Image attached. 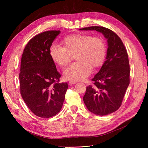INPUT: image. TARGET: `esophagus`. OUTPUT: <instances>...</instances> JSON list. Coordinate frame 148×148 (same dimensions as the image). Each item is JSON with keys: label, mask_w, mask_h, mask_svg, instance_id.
<instances>
[{"label": "esophagus", "mask_w": 148, "mask_h": 148, "mask_svg": "<svg viewBox=\"0 0 148 148\" xmlns=\"http://www.w3.org/2000/svg\"><path fill=\"white\" fill-rule=\"evenodd\" d=\"M77 83V81H75V80H71L69 82V84H74Z\"/></svg>", "instance_id": "obj_1"}]
</instances>
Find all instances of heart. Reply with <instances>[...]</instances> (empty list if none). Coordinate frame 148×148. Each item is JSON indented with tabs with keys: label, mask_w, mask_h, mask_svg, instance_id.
Returning <instances> with one entry per match:
<instances>
[{
	"label": "heart",
	"mask_w": 148,
	"mask_h": 148,
	"mask_svg": "<svg viewBox=\"0 0 148 148\" xmlns=\"http://www.w3.org/2000/svg\"><path fill=\"white\" fill-rule=\"evenodd\" d=\"M65 47L53 42L49 54L53 62L60 66L68 64L71 56L78 62L68 66L64 71L66 79L83 80L91 74L92 68L101 65L106 55V46L103 39L88 34L69 36L64 40Z\"/></svg>",
	"instance_id": "heart-1"
}]
</instances>
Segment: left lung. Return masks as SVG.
<instances>
[{
    "instance_id": "obj_1",
    "label": "left lung",
    "mask_w": 148,
    "mask_h": 148,
    "mask_svg": "<svg viewBox=\"0 0 148 148\" xmlns=\"http://www.w3.org/2000/svg\"><path fill=\"white\" fill-rule=\"evenodd\" d=\"M80 30H95L107 39L108 48L104 64L92 79L93 86L86 88L83 101L96 115H106L119 109L130 84L127 51L122 40L112 30L102 26H90Z\"/></svg>"
}]
</instances>
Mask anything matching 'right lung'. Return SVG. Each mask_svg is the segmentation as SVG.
<instances>
[{"instance_id": "1", "label": "right lung", "mask_w": 148, "mask_h": 148, "mask_svg": "<svg viewBox=\"0 0 148 148\" xmlns=\"http://www.w3.org/2000/svg\"><path fill=\"white\" fill-rule=\"evenodd\" d=\"M60 31H47L29 40L21 56L19 75L20 93L32 112L49 118L63 106L67 83H59L61 75L49 54L52 43Z\"/></svg>"}]
</instances>
